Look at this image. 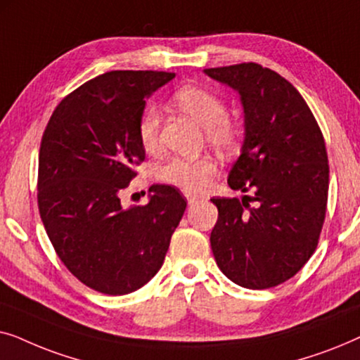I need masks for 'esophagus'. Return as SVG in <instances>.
Instances as JSON below:
<instances>
[{"instance_id": "1", "label": "esophagus", "mask_w": 360, "mask_h": 360, "mask_svg": "<svg viewBox=\"0 0 360 360\" xmlns=\"http://www.w3.org/2000/svg\"><path fill=\"white\" fill-rule=\"evenodd\" d=\"M186 200H188V205L190 206H193V205H196L200 201V198H196V196H193V195H186Z\"/></svg>"}]
</instances>
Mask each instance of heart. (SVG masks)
<instances>
[{"instance_id":"b5f03b06","label":"heart","mask_w":360,"mask_h":360,"mask_svg":"<svg viewBox=\"0 0 360 360\" xmlns=\"http://www.w3.org/2000/svg\"><path fill=\"white\" fill-rule=\"evenodd\" d=\"M174 103L205 127L206 139L219 152H234L243 141V127L238 121L226 116V103L214 91L201 86H184L175 91ZM139 141L146 150L154 152L159 147L160 115L155 108L142 112L137 126ZM216 172V164L210 157L184 159L174 157L160 167V179L179 186L186 193H198Z\"/></svg>"}]
</instances>
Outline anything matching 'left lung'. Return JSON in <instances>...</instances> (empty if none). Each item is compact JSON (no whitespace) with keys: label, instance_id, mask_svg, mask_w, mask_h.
<instances>
[{"label":"left lung","instance_id":"8db88e82","mask_svg":"<svg viewBox=\"0 0 360 360\" xmlns=\"http://www.w3.org/2000/svg\"><path fill=\"white\" fill-rule=\"evenodd\" d=\"M239 93L244 144L229 172L244 196L213 198L218 221L210 243L231 282L250 290L292 278L316 250L326 216L329 165L323 132L307 101L288 80L259 63L205 68Z\"/></svg>","mask_w":360,"mask_h":360}]
</instances>
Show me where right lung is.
I'll return each instance as SVG.
<instances>
[{
  "mask_svg": "<svg viewBox=\"0 0 360 360\" xmlns=\"http://www.w3.org/2000/svg\"><path fill=\"white\" fill-rule=\"evenodd\" d=\"M175 73L112 70L67 95L53 110L39 150L37 205L63 265L86 287L126 295L164 264L186 200L152 185L149 203L124 208L120 191L146 159L137 126L146 98Z\"/></svg>",
  "mask_w": 360,
  "mask_h": 360,
  "instance_id": "add662e5",
  "label": "right lung"
}]
</instances>
